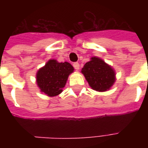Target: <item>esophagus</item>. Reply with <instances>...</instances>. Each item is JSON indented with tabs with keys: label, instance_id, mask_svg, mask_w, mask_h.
I'll use <instances>...</instances> for the list:
<instances>
[{
	"label": "esophagus",
	"instance_id": "esophagus-1",
	"mask_svg": "<svg viewBox=\"0 0 148 148\" xmlns=\"http://www.w3.org/2000/svg\"><path fill=\"white\" fill-rule=\"evenodd\" d=\"M73 66H74V67L75 70H79L80 65H79V63H78V62H74V64H73Z\"/></svg>",
	"mask_w": 148,
	"mask_h": 148
}]
</instances>
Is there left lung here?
<instances>
[{
	"label": "left lung",
	"mask_w": 148,
	"mask_h": 148,
	"mask_svg": "<svg viewBox=\"0 0 148 148\" xmlns=\"http://www.w3.org/2000/svg\"><path fill=\"white\" fill-rule=\"evenodd\" d=\"M82 73L90 86L98 92L109 90L116 81L114 70L97 57H92L84 65Z\"/></svg>",
	"instance_id": "obj_1"
}]
</instances>
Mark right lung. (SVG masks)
<instances>
[{
	"mask_svg": "<svg viewBox=\"0 0 148 148\" xmlns=\"http://www.w3.org/2000/svg\"><path fill=\"white\" fill-rule=\"evenodd\" d=\"M74 70L67 62H58L55 59H51L37 71V86L40 91L47 96H57L62 92L68 76L74 72Z\"/></svg>",
	"mask_w": 148,
	"mask_h": 148,
	"instance_id": "add662e5",
	"label": "right lung"
}]
</instances>
